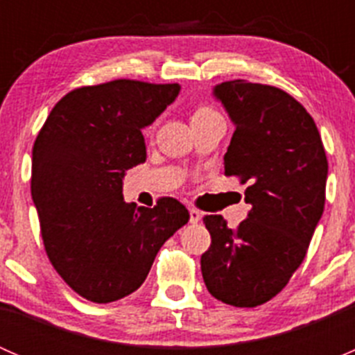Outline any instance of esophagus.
I'll list each match as a JSON object with an SVG mask.
<instances>
[{
  "label": "esophagus",
  "instance_id": "esophagus-1",
  "mask_svg": "<svg viewBox=\"0 0 355 355\" xmlns=\"http://www.w3.org/2000/svg\"><path fill=\"white\" fill-rule=\"evenodd\" d=\"M200 218H202V213H200V211L194 209V207L189 209V221H191V223H198Z\"/></svg>",
  "mask_w": 355,
  "mask_h": 355
}]
</instances>
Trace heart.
<instances>
[{
  "label": "heart",
  "mask_w": 355,
  "mask_h": 355,
  "mask_svg": "<svg viewBox=\"0 0 355 355\" xmlns=\"http://www.w3.org/2000/svg\"><path fill=\"white\" fill-rule=\"evenodd\" d=\"M216 111H214L211 106H200L198 111L194 113V118H207V116H216Z\"/></svg>",
  "instance_id": "obj_1"
}]
</instances>
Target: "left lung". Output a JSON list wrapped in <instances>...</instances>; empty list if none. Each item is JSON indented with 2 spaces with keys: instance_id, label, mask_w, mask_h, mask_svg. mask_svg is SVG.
<instances>
[{
  "instance_id": "1",
  "label": "left lung",
  "mask_w": 355,
  "mask_h": 355,
  "mask_svg": "<svg viewBox=\"0 0 355 355\" xmlns=\"http://www.w3.org/2000/svg\"><path fill=\"white\" fill-rule=\"evenodd\" d=\"M213 96L235 125L225 175L239 177L250 204L235 230L204 216L211 245L200 256L204 284L235 307L273 299L300 266L324 209L328 161L313 116L278 87L221 82Z\"/></svg>"
}]
</instances>
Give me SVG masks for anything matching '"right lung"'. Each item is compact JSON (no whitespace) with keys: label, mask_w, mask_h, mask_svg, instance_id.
I'll return each mask as SVG.
<instances>
[{"label":"right lung","mask_w":355,"mask_h":355,"mask_svg":"<svg viewBox=\"0 0 355 355\" xmlns=\"http://www.w3.org/2000/svg\"><path fill=\"white\" fill-rule=\"evenodd\" d=\"M178 84L111 80L75 89L46 118L32 149L31 192L53 268L84 299L135 292L161 245L189 221L173 198L123 200L128 168L146 161L142 128L177 99Z\"/></svg>","instance_id":"obj_1"}]
</instances>
